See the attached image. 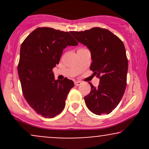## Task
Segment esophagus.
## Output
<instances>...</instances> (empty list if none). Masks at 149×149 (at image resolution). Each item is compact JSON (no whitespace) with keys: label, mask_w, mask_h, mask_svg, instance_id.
I'll use <instances>...</instances> for the list:
<instances>
[{"label":"esophagus","mask_w":149,"mask_h":149,"mask_svg":"<svg viewBox=\"0 0 149 149\" xmlns=\"http://www.w3.org/2000/svg\"><path fill=\"white\" fill-rule=\"evenodd\" d=\"M82 84V83L80 81H76L75 82V85H76V86H79V85H80Z\"/></svg>","instance_id":"34e87169"}]
</instances>
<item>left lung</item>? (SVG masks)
I'll list each match as a JSON object with an SVG mask.
<instances>
[{
  "mask_svg": "<svg viewBox=\"0 0 149 149\" xmlns=\"http://www.w3.org/2000/svg\"><path fill=\"white\" fill-rule=\"evenodd\" d=\"M70 33L90 49V69L100 78L98 88L90 83L91 91L84 97L86 106L97 115L110 113L118 105L127 85L128 61L123 42L110 31L100 27Z\"/></svg>",
  "mask_w": 149,
  "mask_h": 149,
  "instance_id": "obj_1",
  "label": "left lung"
}]
</instances>
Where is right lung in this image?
<instances>
[{"label":"right lung","instance_id":"1","mask_svg":"<svg viewBox=\"0 0 149 149\" xmlns=\"http://www.w3.org/2000/svg\"><path fill=\"white\" fill-rule=\"evenodd\" d=\"M78 44L69 32L49 27H38L22 43L17 69L22 93L42 117L54 118L64 109L74 83L66 78L54 80L52 69L59 64L66 46Z\"/></svg>","mask_w":149,"mask_h":149}]
</instances>
